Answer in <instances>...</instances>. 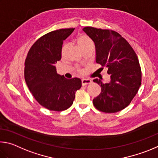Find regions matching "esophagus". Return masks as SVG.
I'll return each instance as SVG.
<instances>
[{
	"label": "esophagus",
	"instance_id": "esophagus-1",
	"mask_svg": "<svg viewBox=\"0 0 158 158\" xmlns=\"http://www.w3.org/2000/svg\"><path fill=\"white\" fill-rule=\"evenodd\" d=\"M92 83V81L89 79H82V85L85 86V85H89Z\"/></svg>",
	"mask_w": 158,
	"mask_h": 158
}]
</instances>
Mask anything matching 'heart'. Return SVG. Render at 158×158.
<instances>
[{
	"mask_svg": "<svg viewBox=\"0 0 158 158\" xmlns=\"http://www.w3.org/2000/svg\"><path fill=\"white\" fill-rule=\"evenodd\" d=\"M77 45H78L79 48H81L82 51L88 48H94V46L93 40L87 35H79L77 38ZM66 46H67L66 44H64L62 46V49H61V54H62V56L65 53ZM76 69H77V71L80 74L84 73L85 71L82 69L77 68Z\"/></svg>",
	"mask_w": 158,
	"mask_h": 158,
	"instance_id": "1",
	"label": "heart"
}]
</instances>
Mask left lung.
<instances>
[{"instance_id":"1","label":"left lung","mask_w":158,"mask_h":158,"mask_svg":"<svg viewBox=\"0 0 158 158\" xmlns=\"http://www.w3.org/2000/svg\"><path fill=\"white\" fill-rule=\"evenodd\" d=\"M82 30L95 44L96 62L108 69L110 75L107 83L98 78L93 81L101 87L100 94L93 99L94 106L106 113L121 111L131 103L142 83L137 55L128 41L114 30L93 27Z\"/></svg>"}]
</instances>
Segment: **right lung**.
Instances as JSON below:
<instances>
[{"instance_id": "obj_1", "label": "right lung", "mask_w": 158, "mask_h": 158, "mask_svg": "<svg viewBox=\"0 0 158 158\" xmlns=\"http://www.w3.org/2000/svg\"><path fill=\"white\" fill-rule=\"evenodd\" d=\"M74 28L50 32L33 44L25 62V81L30 92L41 106L63 111L71 106L76 92L82 86L77 77L67 79L57 73L55 64L62 58L63 41Z\"/></svg>"}]
</instances>
